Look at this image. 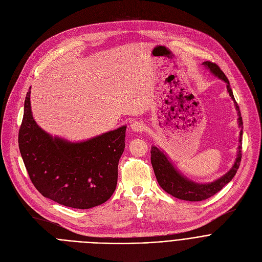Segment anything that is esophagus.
Returning <instances> with one entry per match:
<instances>
[{
  "mask_svg": "<svg viewBox=\"0 0 262 262\" xmlns=\"http://www.w3.org/2000/svg\"><path fill=\"white\" fill-rule=\"evenodd\" d=\"M130 128L134 130V132H137V133H141L144 130L145 126L142 122L140 121H134L132 124H130Z\"/></svg>",
  "mask_w": 262,
  "mask_h": 262,
  "instance_id": "34e87169",
  "label": "esophagus"
}]
</instances>
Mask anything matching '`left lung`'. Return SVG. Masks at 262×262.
Returning <instances> with one entry per match:
<instances>
[{"label": "left lung", "mask_w": 262, "mask_h": 262, "mask_svg": "<svg viewBox=\"0 0 262 262\" xmlns=\"http://www.w3.org/2000/svg\"><path fill=\"white\" fill-rule=\"evenodd\" d=\"M203 65L206 66L215 77L223 80L227 84L226 85L227 91L230 97L234 101L235 108L237 111V115H238L237 120H238V125L241 127L239 145H238V150H237V157L232 168L225 175H223L222 177H220L219 179L210 183H197L184 177L183 175H181L180 172L177 171V169L172 165L168 157L162 150H160V149L156 146L151 147V151H150L151 165L161 188L166 193L172 195L173 197L181 200H185V201H202L213 196L219 191H221L224 186L231 181V179L236 174V171L242 161V155H243L242 154V141H243V128H244L243 118L241 115L239 106L234 99L229 81L225 76V73L221 70V68L215 63L206 61V62H203Z\"/></svg>", "instance_id": "1"}]
</instances>
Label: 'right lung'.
I'll use <instances>...</instances> for the list:
<instances>
[{
	"instance_id": "add662e5",
	"label": "right lung",
	"mask_w": 262,
	"mask_h": 262,
	"mask_svg": "<svg viewBox=\"0 0 262 262\" xmlns=\"http://www.w3.org/2000/svg\"><path fill=\"white\" fill-rule=\"evenodd\" d=\"M30 89L18 147L32 183L42 196L67 207L87 209L104 203L116 189L126 126L78 143L53 138L33 119Z\"/></svg>"
}]
</instances>
